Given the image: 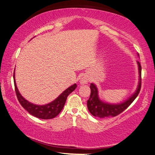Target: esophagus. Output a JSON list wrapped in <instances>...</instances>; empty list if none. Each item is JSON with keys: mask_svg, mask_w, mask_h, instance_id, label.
<instances>
[{"mask_svg": "<svg viewBox=\"0 0 155 155\" xmlns=\"http://www.w3.org/2000/svg\"><path fill=\"white\" fill-rule=\"evenodd\" d=\"M88 78H86V77H83V78H81V80H80V84H82V85H84V84H87V82H88Z\"/></svg>", "mask_w": 155, "mask_h": 155, "instance_id": "34e87169", "label": "esophagus"}]
</instances>
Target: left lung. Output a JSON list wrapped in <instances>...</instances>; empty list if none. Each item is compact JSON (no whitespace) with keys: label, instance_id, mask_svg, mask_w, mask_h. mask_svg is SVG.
Wrapping results in <instances>:
<instances>
[{"label":"left lung","instance_id":"1","mask_svg":"<svg viewBox=\"0 0 155 155\" xmlns=\"http://www.w3.org/2000/svg\"><path fill=\"white\" fill-rule=\"evenodd\" d=\"M139 56V54H138ZM139 67V81L138 87L137 88L136 91L127 99L124 102L118 104H111L108 103L103 102L99 99L98 96V90L95 84H91V95L89 99L87 100V105L88 110L92 115L97 117L99 118H105L108 117H115L118 115L120 113L128 107L135 100V98L139 95L140 87H141V66L140 63L137 61Z\"/></svg>","mask_w":155,"mask_h":155}]
</instances>
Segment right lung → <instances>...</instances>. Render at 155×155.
<instances>
[{
	"label": "right lung",
	"mask_w": 155,
	"mask_h": 155,
	"mask_svg": "<svg viewBox=\"0 0 155 155\" xmlns=\"http://www.w3.org/2000/svg\"><path fill=\"white\" fill-rule=\"evenodd\" d=\"M13 78L14 83H15L16 94L20 105H21L23 107L30 113V114L36 117L37 118L42 119H51L56 117L61 112V110H62L68 96L77 87V85L75 84L72 85L71 86L69 87L64 92L61 93V94L53 101L44 105H38L32 104V103L27 101L26 99H25L22 97L21 94H20L18 89L16 86L15 72H14Z\"/></svg>",
	"instance_id": "right-lung-1"
}]
</instances>
